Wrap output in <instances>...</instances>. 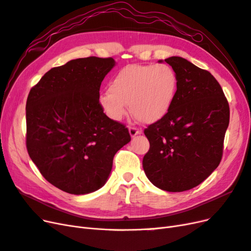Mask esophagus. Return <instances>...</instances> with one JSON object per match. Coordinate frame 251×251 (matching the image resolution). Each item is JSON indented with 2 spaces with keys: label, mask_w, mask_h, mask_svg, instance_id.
Instances as JSON below:
<instances>
[{
  "label": "esophagus",
  "mask_w": 251,
  "mask_h": 251,
  "mask_svg": "<svg viewBox=\"0 0 251 251\" xmlns=\"http://www.w3.org/2000/svg\"><path fill=\"white\" fill-rule=\"evenodd\" d=\"M128 133H130V135H131V137L132 138H134L135 136H137V135H139V134H141V131L140 130H138V128H136V127H128Z\"/></svg>",
  "instance_id": "esophagus-1"
}]
</instances>
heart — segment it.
<instances>
[{
  "mask_svg": "<svg viewBox=\"0 0 251 251\" xmlns=\"http://www.w3.org/2000/svg\"><path fill=\"white\" fill-rule=\"evenodd\" d=\"M177 86V75L169 65H128L116 73L98 102L114 121L126 115L130 104L132 115L138 121L154 124L171 110Z\"/></svg>",
  "mask_w": 251,
  "mask_h": 251,
  "instance_id": "1",
  "label": "heart"
}]
</instances>
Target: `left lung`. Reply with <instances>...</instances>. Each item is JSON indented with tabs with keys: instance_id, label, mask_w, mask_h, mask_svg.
Returning a JSON list of instances; mask_svg holds the SVG:
<instances>
[{
	"instance_id": "left-lung-1",
	"label": "left lung",
	"mask_w": 251,
	"mask_h": 251,
	"mask_svg": "<svg viewBox=\"0 0 251 251\" xmlns=\"http://www.w3.org/2000/svg\"><path fill=\"white\" fill-rule=\"evenodd\" d=\"M164 62L177 75V93L169 113L144 130L150 150L142 166L156 187L180 193L202 183L220 164L229 105L208 71L180 56Z\"/></svg>"
}]
</instances>
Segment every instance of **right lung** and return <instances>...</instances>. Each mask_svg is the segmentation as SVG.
<instances>
[{"mask_svg":"<svg viewBox=\"0 0 251 251\" xmlns=\"http://www.w3.org/2000/svg\"><path fill=\"white\" fill-rule=\"evenodd\" d=\"M115 65L112 57L72 59L52 68L29 92L28 154L44 178L68 194L101 188L114 156L131 141L127 128L98 102L101 81Z\"/></svg>","mask_w":251,"mask_h":251,"instance_id":"1","label":"right lung"}]
</instances>
